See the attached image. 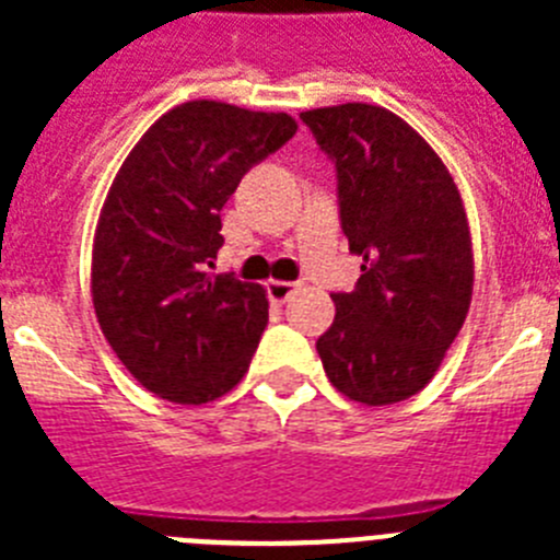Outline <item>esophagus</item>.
<instances>
[{"instance_id": "1", "label": "esophagus", "mask_w": 560, "mask_h": 560, "mask_svg": "<svg viewBox=\"0 0 560 560\" xmlns=\"http://www.w3.org/2000/svg\"><path fill=\"white\" fill-rule=\"evenodd\" d=\"M294 291L296 283H291V280H269V283H266V294H269L271 303H285Z\"/></svg>"}]
</instances>
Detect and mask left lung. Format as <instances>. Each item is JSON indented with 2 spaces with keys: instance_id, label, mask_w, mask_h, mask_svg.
<instances>
[{
  "instance_id": "1",
  "label": "left lung",
  "mask_w": 560,
  "mask_h": 560,
  "mask_svg": "<svg viewBox=\"0 0 560 560\" xmlns=\"http://www.w3.org/2000/svg\"><path fill=\"white\" fill-rule=\"evenodd\" d=\"M300 117L336 162L341 230L364 257L355 291L334 294L316 353L350 400L398 404L434 378L471 305L463 196L434 148L389 108L341 103Z\"/></svg>"
}]
</instances>
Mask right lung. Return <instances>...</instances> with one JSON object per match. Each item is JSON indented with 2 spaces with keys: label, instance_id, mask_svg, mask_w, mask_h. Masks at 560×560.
I'll list each match as a JSON object with an SVG mask.
<instances>
[{
  "label": "right lung",
  "instance_id": "1",
  "mask_svg": "<svg viewBox=\"0 0 560 560\" xmlns=\"http://www.w3.org/2000/svg\"><path fill=\"white\" fill-rule=\"evenodd\" d=\"M296 120L221 101L173 106L114 176L92 244V303L117 359L148 393L199 407L249 370L266 289L212 275L221 207Z\"/></svg>",
  "mask_w": 560,
  "mask_h": 560
}]
</instances>
